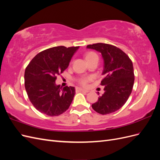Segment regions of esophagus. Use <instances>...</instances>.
I'll return each instance as SVG.
<instances>
[{"instance_id": "obj_1", "label": "esophagus", "mask_w": 160, "mask_h": 160, "mask_svg": "<svg viewBox=\"0 0 160 160\" xmlns=\"http://www.w3.org/2000/svg\"><path fill=\"white\" fill-rule=\"evenodd\" d=\"M76 91H77V92H83V93H88V92H89V91H88V90H85V89H81V88H77Z\"/></svg>"}]
</instances>
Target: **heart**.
<instances>
[{"instance_id": "1", "label": "heart", "mask_w": 160, "mask_h": 160, "mask_svg": "<svg viewBox=\"0 0 160 160\" xmlns=\"http://www.w3.org/2000/svg\"><path fill=\"white\" fill-rule=\"evenodd\" d=\"M95 57H98V55H96V53H95L94 52H92V51H89L88 52H86V54H85V59L87 61L89 60V59H92V58ZM92 79H93V78H92L91 77H82V78H81L79 79V82L81 85H83L84 87H87L88 85L89 82L92 81Z\"/></svg>"}]
</instances>
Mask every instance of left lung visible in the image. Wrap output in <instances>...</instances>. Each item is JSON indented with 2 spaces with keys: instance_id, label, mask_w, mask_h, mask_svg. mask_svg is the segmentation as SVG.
<instances>
[{
  "instance_id": "left-lung-1",
  "label": "left lung",
  "mask_w": 160,
  "mask_h": 160,
  "mask_svg": "<svg viewBox=\"0 0 160 160\" xmlns=\"http://www.w3.org/2000/svg\"><path fill=\"white\" fill-rule=\"evenodd\" d=\"M87 48L100 52L104 61V78L101 85L105 86V92L92 104V108L101 115L113 113L126 103L132 91L135 79L132 61L122 50L112 45L99 42Z\"/></svg>"
}]
</instances>
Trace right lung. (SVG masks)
<instances>
[{
    "mask_svg": "<svg viewBox=\"0 0 160 160\" xmlns=\"http://www.w3.org/2000/svg\"><path fill=\"white\" fill-rule=\"evenodd\" d=\"M79 47H54L40 52L25 72V87L28 99L38 111L57 116L66 111L75 94L74 87L61 89L55 84L57 77L68 67Z\"/></svg>",
    "mask_w": 160,
    "mask_h": 160,
    "instance_id": "1",
    "label": "right lung"
}]
</instances>
